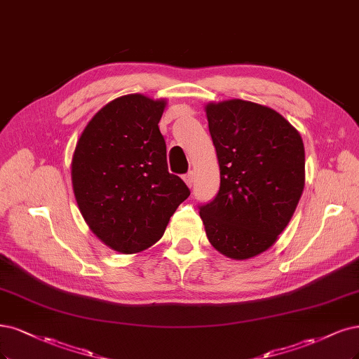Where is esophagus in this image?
<instances>
[{
  "label": "esophagus",
  "instance_id": "obj_1",
  "mask_svg": "<svg viewBox=\"0 0 359 359\" xmlns=\"http://www.w3.org/2000/svg\"><path fill=\"white\" fill-rule=\"evenodd\" d=\"M184 181H185V184L189 185V187H191V185H193V181H194V174H193V170H190L189 174H185V175H184Z\"/></svg>",
  "mask_w": 359,
  "mask_h": 359
}]
</instances>
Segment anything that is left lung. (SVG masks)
Masks as SVG:
<instances>
[{
	"label": "left lung",
	"mask_w": 359,
	"mask_h": 359,
	"mask_svg": "<svg viewBox=\"0 0 359 359\" xmlns=\"http://www.w3.org/2000/svg\"><path fill=\"white\" fill-rule=\"evenodd\" d=\"M219 165V190L201 206L206 236L233 259L267 251L304 189V145L278 111L242 100L205 107Z\"/></svg>",
	"instance_id": "obj_1"
}]
</instances>
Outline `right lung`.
Returning a JSON list of instances; mask_svg holds the SVG:
<instances>
[{"instance_id": "1", "label": "right lung", "mask_w": 359, "mask_h": 359, "mask_svg": "<svg viewBox=\"0 0 359 359\" xmlns=\"http://www.w3.org/2000/svg\"><path fill=\"white\" fill-rule=\"evenodd\" d=\"M166 100L141 93L102 107L77 141L72 190L89 229L111 250L137 254L163 236L170 217L190 196L169 174L158 121Z\"/></svg>"}]
</instances>
